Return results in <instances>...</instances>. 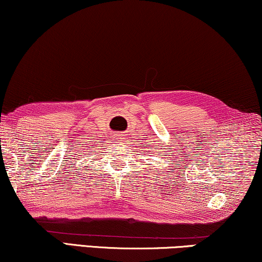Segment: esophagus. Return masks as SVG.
<instances>
[{
  "label": "esophagus",
  "mask_w": 262,
  "mask_h": 262,
  "mask_svg": "<svg viewBox=\"0 0 262 262\" xmlns=\"http://www.w3.org/2000/svg\"><path fill=\"white\" fill-rule=\"evenodd\" d=\"M117 139H119V141H123V136L122 135H117Z\"/></svg>",
  "instance_id": "1"
}]
</instances>
